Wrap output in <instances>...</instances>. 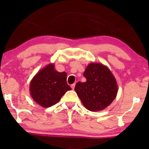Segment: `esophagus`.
Here are the masks:
<instances>
[{
    "label": "esophagus",
    "mask_w": 149,
    "mask_h": 149,
    "mask_svg": "<svg viewBox=\"0 0 149 149\" xmlns=\"http://www.w3.org/2000/svg\"><path fill=\"white\" fill-rule=\"evenodd\" d=\"M70 87H71V88H72V89H74V87H75V84H74V83H73L72 85H71Z\"/></svg>",
    "instance_id": "obj_1"
}]
</instances>
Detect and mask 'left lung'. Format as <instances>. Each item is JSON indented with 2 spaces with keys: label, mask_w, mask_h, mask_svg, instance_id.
<instances>
[{
  "label": "left lung",
  "mask_w": 149,
  "mask_h": 149,
  "mask_svg": "<svg viewBox=\"0 0 149 149\" xmlns=\"http://www.w3.org/2000/svg\"><path fill=\"white\" fill-rule=\"evenodd\" d=\"M83 76L87 81L78 82L74 87L83 106L93 112L102 111L109 107L118 91L117 81L110 69L100 63H90Z\"/></svg>",
  "instance_id": "8db88e82"
}]
</instances>
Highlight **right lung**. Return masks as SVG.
I'll list each match as a JSON object with an SVG mask.
<instances>
[{"mask_svg":"<svg viewBox=\"0 0 149 149\" xmlns=\"http://www.w3.org/2000/svg\"><path fill=\"white\" fill-rule=\"evenodd\" d=\"M66 72H59L49 64L36 73L30 81V95L44 108L56 104L71 88L66 82Z\"/></svg>","mask_w":149,"mask_h":149,"instance_id":"obj_1","label":"right lung"}]
</instances>
